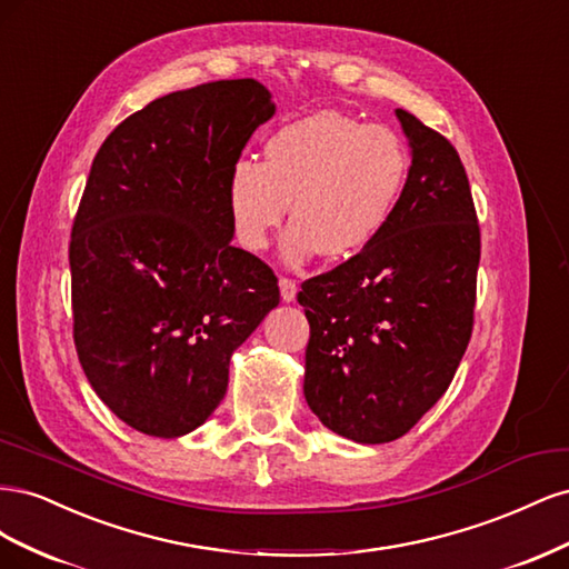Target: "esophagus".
Here are the masks:
<instances>
[{"label": "esophagus", "instance_id": "34e87169", "mask_svg": "<svg viewBox=\"0 0 569 569\" xmlns=\"http://www.w3.org/2000/svg\"><path fill=\"white\" fill-rule=\"evenodd\" d=\"M297 291H299V284L295 280L289 278H280V295H282V301H295L297 299Z\"/></svg>", "mask_w": 569, "mask_h": 569}]
</instances>
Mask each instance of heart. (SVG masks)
Masks as SVG:
<instances>
[{
  "instance_id": "obj_1",
  "label": "heart",
  "mask_w": 569,
  "mask_h": 569,
  "mask_svg": "<svg viewBox=\"0 0 569 569\" xmlns=\"http://www.w3.org/2000/svg\"><path fill=\"white\" fill-rule=\"evenodd\" d=\"M408 149L389 128L337 111L282 126L263 144V163L237 159L228 173V213L237 242L263 251L291 203L282 261L301 266L322 251L332 261L366 251L382 234L408 178Z\"/></svg>"
}]
</instances>
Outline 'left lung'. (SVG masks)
<instances>
[{
  "mask_svg": "<svg viewBox=\"0 0 569 569\" xmlns=\"http://www.w3.org/2000/svg\"><path fill=\"white\" fill-rule=\"evenodd\" d=\"M410 168L375 242L299 291L311 339L303 396L356 443L403 437L449 389L475 316L479 226L468 176L443 134L396 109Z\"/></svg>",
  "mask_w": 569,
  "mask_h": 569,
  "instance_id": "left-lung-1",
  "label": "left lung"
}]
</instances>
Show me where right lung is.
<instances>
[{"instance_id": "right-lung-1", "label": "right lung", "mask_w": 569, "mask_h": 569, "mask_svg": "<svg viewBox=\"0 0 569 569\" xmlns=\"http://www.w3.org/2000/svg\"><path fill=\"white\" fill-rule=\"evenodd\" d=\"M274 113L253 78L153 99L97 151L73 222V337L97 396L132 429L178 439L211 418L230 358L280 303L232 247L228 173Z\"/></svg>"}]
</instances>
